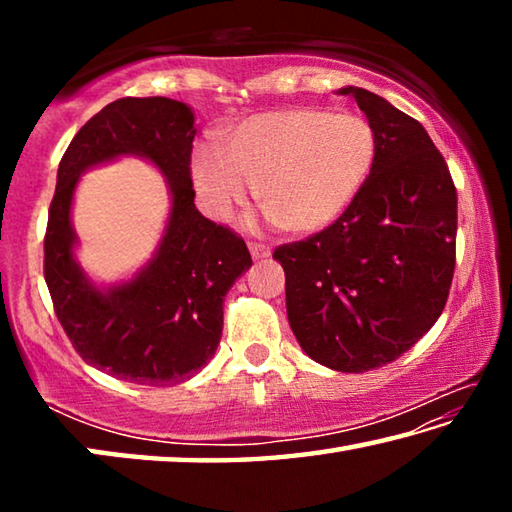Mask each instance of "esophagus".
<instances>
[{"instance_id":"obj_1","label":"esophagus","mask_w":512,"mask_h":512,"mask_svg":"<svg viewBox=\"0 0 512 512\" xmlns=\"http://www.w3.org/2000/svg\"><path fill=\"white\" fill-rule=\"evenodd\" d=\"M248 248H250V255H253V259L271 257V248H268L266 244H259V241H250Z\"/></svg>"}]
</instances>
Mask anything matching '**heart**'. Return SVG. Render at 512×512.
I'll list each match as a JSON object with an SVG mask.
<instances>
[{
	"mask_svg": "<svg viewBox=\"0 0 512 512\" xmlns=\"http://www.w3.org/2000/svg\"><path fill=\"white\" fill-rule=\"evenodd\" d=\"M377 158V133L359 112L284 108L232 128L225 153L198 144L192 183L212 219H228L248 185L277 228L309 235L332 225L366 185Z\"/></svg>",
	"mask_w": 512,
	"mask_h": 512,
	"instance_id": "b5f03b06",
	"label": "heart"
}]
</instances>
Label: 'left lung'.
<instances>
[{
    "mask_svg": "<svg viewBox=\"0 0 512 512\" xmlns=\"http://www.w3.org/2000/svg\"><path fill=\"white\" fill-rule=\"evenodd\" d=\"M350 94L377 133L366 185L329 228L273 259L287 316L320 366L366 372L413 348L443 314L456 264V187L420 121L363 88Z\"/></svg>",
    "mask_w": 512,
    "mask_h": 512,
    "instance_id": "left-lung-1",
    "label": "left lung"
}]
</instances>
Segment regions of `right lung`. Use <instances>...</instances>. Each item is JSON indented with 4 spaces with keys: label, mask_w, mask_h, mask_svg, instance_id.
Here are the masks:
<instances>
[{
    "label": "right lung",
    "mask_w": 512,
    "mask_h": 512,
    "mask_svg": "<svg viewBox=\"0 0 512 512\" xmlns=\"http://www.w3.org/2000/svg\"><path fill=\"white\" fill-rule=\"evenodd\" d=\"M194 112L167 97L117 99L97 112L58 164L45 235V280L56 316L85 363L140 386H173L214 357L223 298L253 266L244 239L196 210ZM135 154L165 176L172 207L154 257L131 281L99 288L73 255V192L99 163Z\"/></svg>",
    "instance_id": "1"
}]
</instances>
